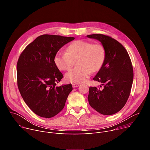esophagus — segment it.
<instances>
[{
  "label": "esophagus",
  "instance_id": "1",
  "mask_svg": "<svg viewBox=\"0 0 150 150\" xmlns=\"http://www.w3.org/2000/svg\"><path fill=\"white\" fill-rule=\"evenodd\" d=\"M79 85L78 83H72V87L73 88H76V87H78Z\"/></svg>",
  "mask_w": 150,
  "mask_h": 150
}]
</instances>
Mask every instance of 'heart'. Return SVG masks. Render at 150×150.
<instances>
[{"label":"heart","instance_id":"heart-1","mask_svg":"<svg viewBox=\"0 0 150 150\" xmlns=\"http://www.w3.org/2000/svg\"><path fill=\"white\" fill-rule=\"evenodd\" d=\"M105 57V52L102 45L80 40L71 43L67 52L57 53L54 62L59 69L69 71L76 61L77 67L67 73L65 78L68 82L79 83L86 81L91 72L100 70Z\"/></svg>","mask_w":150,"mask_h":150}]
</instances>
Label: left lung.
<instances>
[{"instance_id":"left-lung-1","label":"left lung","mask_w":150,"mask_h":150,"mask_svg":"<svg viewBox=\"0 0 150 150\" xmlns=\"http://www.w3.org/2000/svg\"><path fill=\"white\" fill-rule=\"evenodd\" d=\"M87 37L100 41L105 52L103 65L93 78L102 83L104 88L90 87L89 104L102 115L115 114L123 108L131 93L134 72L130 57L125 48L111 37L101 34Z\"/></svg>"}]
</instances>
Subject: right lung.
Wrapping results in <instances>:
<instances>
[{
    "mask_svg": "<svg viewBox=\"0 0 150 150\" xmlns=\"http://www.w3.org/2000/svg\"><path fill=\"white\" fill-rule=\"evenodd\" d=\"M74 37L44 34L38 36L21 53L17 62V84L20 94L37 115L50 118L65 106L72 90L71 83L57 87L63 77L55 65L59 50Z\"/></svg>",
    "mask_w": 150,
    "mask_h": 150,
    "instance_id": "add662e5",
    "label": "right lung"
}]
</instances>
